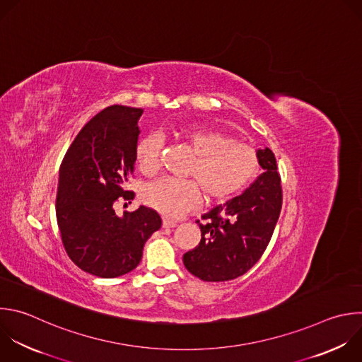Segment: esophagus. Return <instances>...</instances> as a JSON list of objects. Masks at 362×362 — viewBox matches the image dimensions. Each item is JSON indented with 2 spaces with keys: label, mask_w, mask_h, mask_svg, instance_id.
I'll use <instances>...</instances> for the list:
<instances>
[{
  "label": "esophagus",
  "mask_w": 362,
  "mask_h": 362,
  "mask_svg": "<svg viewBox=\"0 0 362 362\" xmlns=\"http://www.w3.org/2000/svg\"><path fill=\"white\" fill-rule=\"evenodd\" d=\"M176 226H177V221L169 217H163V227H176Z\"/></svg>",
  "instance_id": "34e87169"
}]
</instances>
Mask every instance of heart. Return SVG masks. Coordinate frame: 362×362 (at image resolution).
<instances>
[{
	"label": "heart",
	"mask_w": 362,
	"mask_h": 362,
	"mask_svg": "<svg viewBox=\"0 0 362 362\" xmlns=\"http://www.w3.org/2000/svg\"><path fill=\"white\" fill-rule=\"evenodd\" d=\"M176 136L194 155L186 170L194 180L162 177L146 186L142 199L159 213L179 216L193 209L200 200V190L206 200L226 199L243 189L257 173V155L243 142L194 125L180 128ZM162 142L159 135L151 134L136 145L135 158L144 175L152 176L159 170Z\"/></svg>",
	"instance_id": "obj_1"
}]
</instances>
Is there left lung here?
Instances as JSON below:
<instances>
[{"label":"left lung","instance_id":"1","mask_svg":"<svg viewBox=\"0 0 362 362\" xmlns=\"http://www.w3.org/2000/svg\"><path fill=\"white\" fill-rule=\"evenodd\" d=\"M263 173L240 196L204 213L199 246L183 255L185 267L203 281H227L247 273L267 249L281 204L274 153L257 151Z\"/></svg>","mask_w":362,"mask_h":362}]
</instances>
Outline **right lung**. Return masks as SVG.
Masks as SVG:
<instances>
[{"label": "right lung", "instance_id": "right-lung-1", "mask_svg": "<svg viewBox=\"0 0 362 362\" xmlns=\"http://www.w3.org/2000/svg\"><path fill=\"white\" fill-rule=\"evenodd\" d=\"M141 107L112 105L81 129L59 169L57 221L69 259L102 279L124 276L138 267L146 240L160 228V216L145 206L113 210L115 202L134 200L125 190L136 162Z\"/></svg>", "mask_w": 362, "mask_h": 362}]
</instances>
